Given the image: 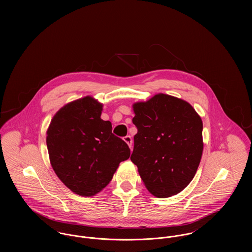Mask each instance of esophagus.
<instances>
[{
	"label": "esophagus",
	"instance_id": "esophagus-1",
	"mask_svg": "<svg viewBox=\"0 0 252 252\" xmlns=\"http://www.w3.org/2000/svg\"><path fill=\"white\" fill-rule=\"evenodd\" d=\"M124 141H125V143L129 145V147L131 148L132 147V138L130 137V136H126V137H124V139H123Z\"/></svg>",
	"mask_w": 252,
	"mask_h": 252
}]
</instances>
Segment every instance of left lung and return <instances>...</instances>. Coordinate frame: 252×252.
Listing matches in <instances>:
<instances>
[{
  "mask_svg": "<svg viewBox=\"0 0 252 252\" xmlns=\"http://www.w3.org/2000/svg\"><path fill=\"white\" fill-rule=\"evenodd\" d=\"M131 161L147 190L158 198L182 191L193 180L203 153V122L187 102L158 94L133 106Z\"/></svg>",
  "mask_w": 252,
  "mask_h": 252,
  "instance_id": "1",
  "label": "left lung"
}]
</instances>
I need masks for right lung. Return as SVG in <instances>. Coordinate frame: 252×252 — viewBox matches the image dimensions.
<instances>
[{
  "label": "right lung",
  "mask_w": 252,
  "mask_h": 252,
  "mask_svg": "<svg viewBox=\"0 0 252 252\" xmlns=\"http://www.w3.org/2000/svg\"><path fill=\"white\" fill-rule=\"evenodd\" d=\"M102 104L91 97L73 101L51 120L46 144L51 166L61 181L81 196L105 188L130 148L101 118Z\"/></svg>",
  "instance_id": "1"
}]
</instances>
